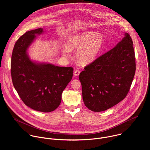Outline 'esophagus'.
Segmentation results:
<instances>
[{"label": "esophagus", "mask_w": 150, "mask_h": 150, "mask_svg": "<svg viewBox=\"0 0 150 150\" xmlns=\"http://www.w3.org/2000/svg\"><path fill=\"white\" fill-rule=\"evenodd\" d=\"M79 74H80V71L79 70H78V69H76V70H75L74 71V75L75 76H78L79 75Z\"/></svg>", "instance_id": "esophagus-1"}]
</instances>
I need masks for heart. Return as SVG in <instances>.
Wrapping results in <instances>:
<instances>
[{
  "label": "heart",
  "mask_w": 150,
  "mask_h": 150,
  "mask_svg": "<svg viewBox=\"0 0 150 150\" xmlns=\"http://www.w3.org/2000/svg\"><path fill=\"white\" fill-rule=\"evenodd\" d=\"M104 45L102 34L92 31H86L71 36L66 42L63 50L64 56H68L69 50H78L76 60L82 65H87L96 59Z\"/></svg>",
  "instance_id": "b5f03b06"
}]
</instances>
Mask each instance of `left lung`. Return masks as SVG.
Listing matches in <instances>:
<instances>
[{
  "mask_svg": "<svg viewBox=\"0 0 150 150\" xmlns=\"http://www.w3.org/2000/svg\"><path fill=\"white\" fill-rule=\"evenodd\" d=\"M136 70L135 52L129 34L84 68L79 76L87 108L98 112L123 100L130 90Z\"/></svg>",
  "mask_w": 150,
  "mask_h": 150,
  "instance_id": "obj_1",
  "label": "left lung"
}]
</instances>
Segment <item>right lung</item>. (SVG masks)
Listing matches in <instances>:
<instances>
[{"label": "right lung", "mask_w": 150, "mask_h": 150, "mask_svg": "<svg viewBox=\"0 0 150 150\" xmlns=\"http://www.w3.org/2000/svg\"><path fill=\"white\" fill-rule=\"evenodd\" d=\"M38 28L26 32L15 42L11 58L13 85L19 96L31 109L50 112L60 104L62 94L73 76L72 67L32 61L27 53L35 35L43 33Z\"/></svg>", "instance_id": "right-lung-1"}]
</instances>
